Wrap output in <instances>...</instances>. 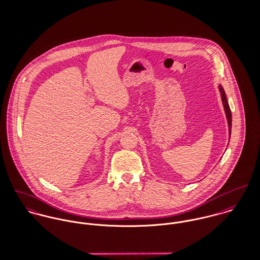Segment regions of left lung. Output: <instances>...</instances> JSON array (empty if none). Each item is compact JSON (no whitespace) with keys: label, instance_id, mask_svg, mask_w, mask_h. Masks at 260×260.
I'll return each instance as SVG.
<instances>
[{"label":"left lung","instance_id":"obj_1","mask_svg":"<svg viewBox=\"0 0 260 260\" xmlns=\"http://www.w3.org/2000/svg\"><path fill=\"white\" fill-rule=\"evenodd\" d=\"M219 88V92H220V96H221V100H222L223 107H224V111L226 114V119H227V124H228V131H229V138H230V134H231V122H232V119H231V111H230V107L228 105V101H227V98H226V94L224 92V89H223L222 86L219 85L218 86Z\"/></svg>","mask_w":260,"mask_h":260}]
</instances>
